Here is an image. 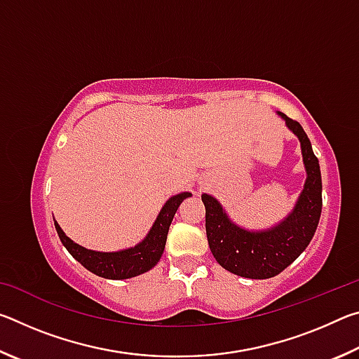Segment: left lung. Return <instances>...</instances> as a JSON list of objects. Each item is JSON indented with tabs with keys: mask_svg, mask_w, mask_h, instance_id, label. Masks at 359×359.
<instances>
[{
	"mask_svg": "<svg viewBox=\"0 0 359 359\" xmlns=\"http://www.w3.org/2000/svg\"><path fill=\"white\" fill-rule=\"evenodd\" d=\"M301 142L307 179L293 210L276 226L248 231L231 222L222 204L203 194L205 234L210 252L223 269L245 278H271L280 274L311 244L321 215V172L318 158L306 131L296 120L277 112Z\"/></svg>",
	"mask_w": 359,
	"mask_h": 359,
	"instance_id": "8db88e82",
	"label": "left lung"
}]
</instances>
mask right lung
Returning a JSON list of instances; mask_svg holds the SVG:
<instances>
[{"mask_svg":"<svg viewBox=\"0 0 359 359\" xmlns=\"http://www.w3.org/2000/svg\"><path fill=\"white\" fill-rule=\"evenodd\" d=\"M191 193H179L175 196L169 198L166 204L158 214L154 226L150 228L149 234L145 236L142 242L131 248L118 252H95L88 250L82 245L76 244L68 236L63 233L60 224L55 222V229L62 244L66 247L72 258L77 259L85 269H88L93 274L111 278V280H123V278H131L141 276L144 272L150 271L158 261H160L163 250L166 245L168 231L171 226V222L177 212L179 205L187 198H190Z\"/></svg>","mask_w":359,"mask_h":359,"instance_id":"obj_1","label":"right lung"}]
</instances>
